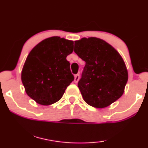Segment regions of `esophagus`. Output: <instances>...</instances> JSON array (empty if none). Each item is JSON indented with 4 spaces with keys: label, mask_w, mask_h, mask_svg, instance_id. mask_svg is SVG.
Instances as JSON below:
<instances>
[{
    "label": "esophagus",
    "mask_w": 148,
    "mask_h": 148,
    "mask_svg": "<svg viewBox=\"0 0 148 148\" xmlns=\"http://www.w3.org/2000/svg\"><path fill=\"white\" fill-rule=\"evenodd\" d=\"M79 78H80V76L79 74H77L75 75L74 76V82L77 83V82H78L79 80Z\"/></svg>",
    "instance_id": "obj_1"
}]
</instances>
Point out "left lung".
Returning <instances> with one entry per match:
<instances>
[{"instance_id": "left-lung-1", "label": "left lung", "mask_w": 148, "mask_h": 148, "mask_svg": "<svg viewBox=\"0 0 148 148\" xmlns=\"http://www.w3.org/2000/svg\"><path fill=\"white\" fill-rule=\"evenodd\" d=\"M74 51L86 62L78 88L86 103L102 109L122 97L128 70L112 45L99 38L84 37L75 41Z\"/></svg>"}]
</instances>
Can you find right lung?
<instances>
[{"instance_id": "1", "label": "right lung", "mask_w": 148, "mask_h": 148, "mask_svg": "<svg viewBox=\"0 0 148 148\" xmlns=\"http://www.w3.org/2000/svg\"><path fill=\"white\" fill-rule=\"evenodd\" d=\"M73 41L51 36L34 46L23 66L21 79L28 97L38 104L58 101L73 81L66 56L73 51Z\"/></svg>"}]
</instances>
